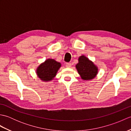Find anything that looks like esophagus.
<instances>
[{
    "mask_svg": "<svg viewBox=\"0 0 131 131\" xmlns=\"http://www.w3.org/2000/svg\"><path fill=\"white\" fill-rule=\"evenodd\" d=\"M66 68H71V64L70 63H66Z\"/></svg>",
    "mask_w": 131,
    "mask_h": 131,
    "instance_id": "esophagus-1",
    "label": "esophagus"
}]
</instances>
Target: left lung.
<instances>
[{"label":"left lung","instance_id":"left-lung-1","mask_svg":"<svg viewBox=\"0 0 131 131\" xmlns=\"http://www.w3.org/2000/svg\"><path fill=\"white\" fill-rule=\"evenodd\" d=\"M76 68L82 78L84 80L93 79L97 74L96 66L84 56L79 58V63L76 65Z\"/></svg>","mask_w":131,"mask_h":131}]
</instances>
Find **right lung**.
Masks as SVG:
<instances>
[{"label":"right lung","mask_w":131,"mask_h":131,"mask_svg":"<svg viewBox=\"0 0 131 131\" xmlns=\"http://www.w3.org/2000/svg\"><path fill=\"white\" fill-rule=\"evenodd\" d=\"M60 67V63L57 62L54 60L48 59L39 66L37 73L41 80L49 81L56 76Z\"/></svg>","instance_id":"add662e5"}]
</instances>
